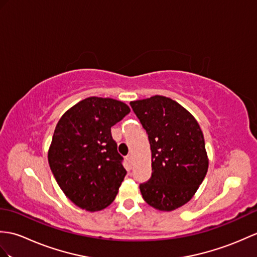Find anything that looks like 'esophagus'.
Here are the masks:
<instances>
[{
    "instance_id": "obj_1",
    "label": "esophagus",
    "mask_w": 257,
    "mask_h": 257,
    "mask_svg": "<svg viewBox=\"0 0 257 257\" xmlns=\"http://www.w3.org/2000/svg\"><path fill=\"white\" fill-rule=\"evenodd\" d=\"M126 160H127V162L129 163V165L133 164V156H130V154H129V156H127Z\"/></svg>"
}]
</instances>
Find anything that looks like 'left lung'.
Returning a JSON list of instances; mask_svg holds the SVG:
<instances>
[{
  "label": "left lung",
  "mask_w": 257,
  "mask_h": 257,
  "mask_svg": "<svg viewBox=\"0 0 257 257\" xmlns=\"http://www.w3.org/2000/svg\"><path fill=\"white\" fill-rule=\"evenodd\" d=\"M147 131L152 156V174L140 184L149 205L171 211L186 204L204 181L208 158L204 135L189 112L169 97L156 95L130 101Z\"/></svg>",
  "instance_id": "obj_1"
}]
</instances>
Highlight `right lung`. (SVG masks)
Returning <instances> with one entry per match:
<instances>
[{"label":"right lung","mask_w":257,"mask_h":257,"mask_svg":"<svg viewBox=\"0 0 257 257\" xmlns=\"http://www.w3.org/2000/svg\"><path fill=\"white\" fill-rule=\"evenodd\" d=\"M129 112L122 101L88 97L57 123L49 166L65 196L82 209L98 211L115 199L127 171L110 128Z\"/></svg>","instance_id":"obj_1"}]
</instances>
